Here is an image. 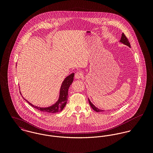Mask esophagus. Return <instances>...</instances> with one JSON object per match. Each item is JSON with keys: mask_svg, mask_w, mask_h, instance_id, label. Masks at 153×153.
<instances>
[{"mask_svg": "<svg viewBox=\"0 0 153 153\" xmlns=\"http://www.w3.org/2000/svg\"><path fill=\"white\" fill-rule=\"evenodd\" d=\"M75 77L76 79H81L83 77V74L80 72H78L75 74Z\"/></svg>", "mask_w": 153, "mask_h": 153, "instance_id": "1", "label": "esophagus"}]
</instances>
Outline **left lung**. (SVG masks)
Instances as JSON below:
<instances>
[{
  "label": "left lung",
  "instance_id": "obj_1",
  "mask_svg": "<svg viewBox=\"0 0 153 153\" xmlns=\"http://www.w3.org/2000/svg\"><path fill=\"white\" fill-rule=\"evenodd\" d=\"M120 42H121V43H123V44H124V45H127V46H129V47H130V42H129V41H128L127 38L126 36V35H125L124 33H122L121 38ZM88 102H89V103L91 107H92V108L94 109L95 111H96V112H102V111H104V110L99 109L98 108H97V107L91 102V101L89 100V98H88Z\"/></svg>",
  "mask_w": 153,
  "mask_h": 153
}]
</instances>
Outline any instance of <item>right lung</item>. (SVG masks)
<instances>
[{
    "instance_id": "obj_1",
    "label": "right lung",
    "mask_w": 153,
    "mask_h": 153,
    "mask_svg": "<svg viewBox=\"0 0 153 153\" xmlns=\"http://www.w3.org/2000/svg\"><path fill=\"white\" fill-rule=\"evenodd\" d=\"M74 73H72L66 77L60 88L59 96L58 101L51 106H49L48 107H37L30 103L25 98H23V99L33 108L38 109L45 113L52 114V113H56V112H60L64 109V108L65 107L67 103V100L68 98V89L74 81Z\"/></svg>"
}]
</instances>
